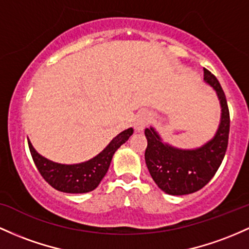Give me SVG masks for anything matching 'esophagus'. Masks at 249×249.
Here are the masks:
<instances>
[{
	"label": "esophagus",
	"mask_w": 249,
	"mask_h": 249,
	"mask_svg": "<svg viewBox=\"0 0 249 249\" xmlns=\"http://www.w3.org/2000/svg\"><path fill=\"white\" fill-rule=\"evenodd\" d=\"M150 120H151V117H150L149 112L143 111L137 114L135 122H133V126H135V129L137 131H142L143 129H145V126L149 124Z\"/></svg>",
	"instance_id": "obj_1"
}]
</instances>
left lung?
<instances>
[{
	"label": "left lung",
	"instance_id": "left-lung-1",
	"mask_svg": "<svg viewBox=\"0 0 249 249\" xmlns=\"http://www.w3.org/2000/svg\"><path fill=\"white\" fill-rule=\"evenodd\" d=\"M204 81L216 91L221 120L215 136L200 147L178 149L164 143L154 127L145 129V163L160 189L169 195H188L202 189L216 174L225 157L229 137V110L216 76L203 68Z\"/></svg>",
	"mask_w": 249,
	"mask_h": 249
}]
</instances>
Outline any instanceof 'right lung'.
Here are the masks:
<instances>
[{
	"instance_id": "add662e5",
	"label": "right lung",
	"mask_w": 249,
	"mask_h": 249,
	"mask_svg": "<svg viewBox=\"0 0 249 249\" xmlns=\"http://www.w3.org/2000/svg\"><path fill=\"white\" fill-rule=\"evenodd\" d=\"M133 133V129L123 131L110 142L107 146L92 160L79 164H60L37 154L28 139L31 154L41 176L54 189L68 194H83L94 190L110 168L114 152Z\"/></svg>"
}]
</instances>
